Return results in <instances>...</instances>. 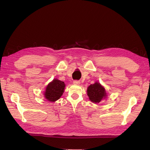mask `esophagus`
Listing matches in <instances>:
<instances>
[{"label":"esophagus","instance_id":"esophagus-1","mask_svg":"<svg viewBox=\"0 0 150 150\" xmlns=\"http://www.w3.org/2000/svg\"><path fill=\"white\" fill-rule=\"evenodd\" d=\"M81 82H80L79 81H78V80H74L73 81V84H79Z\"/></svg>","mask_w":150,"mask_h":150}]
</instances>
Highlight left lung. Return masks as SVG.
Segmentation results:
<instances>
[{"instance_id":"left-lung-1","label":"left lung","mask_w":150,"mask_h":150,"mask_svg":"<svg viewBox=\"0 0 150 150\" xmlns=\"http://www.w3.org/2000/svg\"><path fill=\"white\" fill-rule=\"evenodd\" d=\"M88 96L91 101L98 103L106 96L105 89L98 83L91 84L87 89Z\"/></svg>"}]
</instances>
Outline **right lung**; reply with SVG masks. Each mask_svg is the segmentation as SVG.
I'll list each match as a JSON object with an SVG mask.
<instances>
[{"label":"right lung","instance_id":"right-lung-1","mask_svg":"<svg viewBox=\"0 0 150 150\" xmlns=\"http://www.w3.org/2000/svg\"><path fill=\"white\" fill-rule=\"evenodd\" d=\"M65 88L64 82L57 79H54L50 83L46 89L45 98L49 101H56L62 96Z\"/></svg>","mask_w":150,"mask_h":150}]
</instances>
